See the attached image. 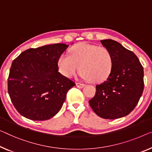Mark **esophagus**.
Listing matches in <instances>:
<instances>
[{
    "instance_id": "esophagus-1",
    "label": "esophagus",
    "mask_w": 152,
    "mask_h": 152,
    "mask_svg": "<svg viewBox=\"0 0 152 152\" xmlns=\"http://www.w3.org/2000/svg\"><path fill=\"white\" fill-rule=\"evenodd\" d=\"M76 85L77 87L80 88V89H81V88H83V87H84V86H85V85H84V84L80 83H76Z\"/></svg>"
}]
</instances>
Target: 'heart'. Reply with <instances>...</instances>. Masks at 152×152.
I'll use <instances>...</instances> for the list:
<instances>
[{"label":"heart","instance_id":"b5f03b06","mask_svg":"<svg viewBox=\"0 0 152 152\" xmlns=\"http://www.w3.org/2000/svg\"><path fill=\"white\" fill-rule=\"evenodd\" d=\"M58 67L67 78L75 76L79 68L83 79L91 83H102L111 73L113 57L106 47L80 43L70 49L69 55L62 54L59 56Z\"/></svg>","mask_w":152,"mask_h":152}]
</instances>
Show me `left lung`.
<instances>
[{
  "instance_id": "obj_1",
  "label": "left lung",
  "mask_w": 152,
  "mask_h": 152,
  "mask_svg": "<svg viewBox=\"0 0 152 152\" xmlns=\"http://www.w3.org/2000/svg\"><path fill=\"white\" fill-rule=\"evenodd\" d=\"M100 42L112 53L113 67L107 79L96 85L89 101L93 110L104 119H115L132 111L144 89L143 67L133 52L112 39Z\"/></svg>"
}]
</instances>
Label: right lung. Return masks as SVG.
Wrapping results in <instances>:
<instances>
[{
	"label": "right lung",
	"instance_id": "add662e5",
	"mask_svg": "<svg viewBox=\"0 0 152 152\" xmlns=\"http://www.w3.org/2000/svg\"><path fill=\"white\" fill-rule=\"evenodd\" d=\"M68 46L55 44L30 48L13 60L8 78V94L23 117L44 121L61 108L67 91L75 85L58 72V58Z\"/></svg>",
	"mask_w": 152,
	"mask_h": 152
}]
</instances>
